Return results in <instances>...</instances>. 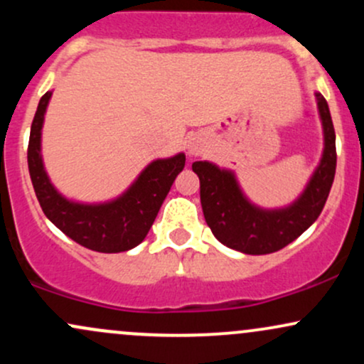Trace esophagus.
Segmentation results:
<instances>
[{"label":"esophagus","instance_id":"obj_1","mask_svg":"<svg viewBox=\"0 0 364 364\" xmlns=\"http://www.w3.org/2000/svg\"><path fill=\"white\" fill-rule=\"evenodd\" d=\"M188 152L191 154V156H200V154L203 152V147H202V144H200L198 140H191L190 144H188Z\"/></svg>","mask_w":364,"mask_h":364}]
</instances>
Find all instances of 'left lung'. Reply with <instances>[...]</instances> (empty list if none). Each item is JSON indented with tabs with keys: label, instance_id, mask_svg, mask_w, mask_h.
I'll return each mask as SVG.
<instances>
[{
	"label": "left lung",
	"instance_id": "1",
	"mask_svg": "<svg viewBox=\"0 0 364 364\" xmlns=\"http://www.w3.org/2000/svg\"><path fill=\"white\" fill-rule=\"evenodd\" d=\"M316 102L323 124V156L306 190L289 207L279 210L255 207L241 193L231 171L219 169L205 161L193 162L191 169L200 178L203 215L220 243L246 255L274 253L292 243L318 219L336 176L337 152L328 104L318 92Z\"/></svg>",
	"mask_w": 364,
	"mask_h": 364
}]
</instances>
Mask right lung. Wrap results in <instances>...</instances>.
I'll list each match as a JSON object with an SVG mask.
<instances>
[{"mask_svg": "<svg viewBox=\"0 0 364 364\" xmlns=\"http://www.w3.org/2000/svg\"><path fill=\"white\" fill-rule=\"evenodd\" d=\"M49 99L51 92L41 97L27 149L28 173L46 217L66 236L94 252L119 253L135 248L145 240L174 179L185 168V154L154 161L127 193L112 202L99 205L70 202L54 190L41 157V129Z\"/></svg>", "mask_w": 364, "mask_h": 364, "instance_id": "add662e5", "label": "right lung"}]
</instances>
